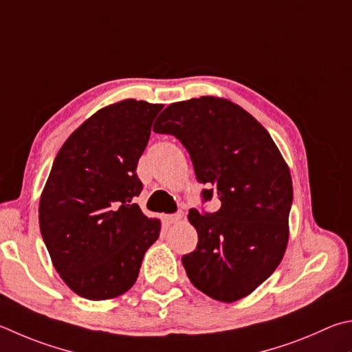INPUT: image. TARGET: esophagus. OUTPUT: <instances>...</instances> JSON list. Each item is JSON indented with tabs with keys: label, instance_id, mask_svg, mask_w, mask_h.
<instances>
[{
	"label": "esophagus",
	"instance_id": "obj_1",
	"mask_svg": "<svg viewBox=\"0 0 352 352\" xmlns=\"http://www.w3.org/2000/svg\"><path fill=\"white\" fill-rule=\"evenodd\" d=\"M182 219H183V212H175V214L166 215V221H168L169 225H174V223L182 221Z\"/></svg>",
	"mask_w": 352,
	"mask_h": 352
}]
</instances>
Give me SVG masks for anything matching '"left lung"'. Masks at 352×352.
Masks as SVG:
<instances>
[{
  "label": "left lung",
  "instance_id": "obj_1",
  "mask_svg": "<svg viewBox=\"0 0 352 352\" xmlns=\"http://www.w3.org/2000/svg\"><path fill=\"white\" fill-rule=\"evenodd\" d=\"M154 132L169 133L192 160L201 200L192 208L194 252L182 257L192 285L219 302L246 297L277 270L287 245L292 206L289 168L263 126L229 100L200 97L166 107Z\"/></svg>",
  "mask_w": 352,
  "mask_h": 352
}]
</instances>
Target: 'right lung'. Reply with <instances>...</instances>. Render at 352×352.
Masks as SVG:
<instances>
[{
  "instance_id": "1",
  "label": "right lung",
  "mask_w": 352,
  "mask_h": 352,
  "mask_svg": "<svg viewBox=\"0 0 352 352\" xmlns=\"http://www.w3.org/2000/svg\"><path fill=\"white\" fill-rule=\"evenodd\" d=\"M163 104L124 100L86 120L56 154L40 200V231L55 270L78 296L107 300L135 283L160 220L135 201L138 160Z\"/></svg>"
}]
</instances>
